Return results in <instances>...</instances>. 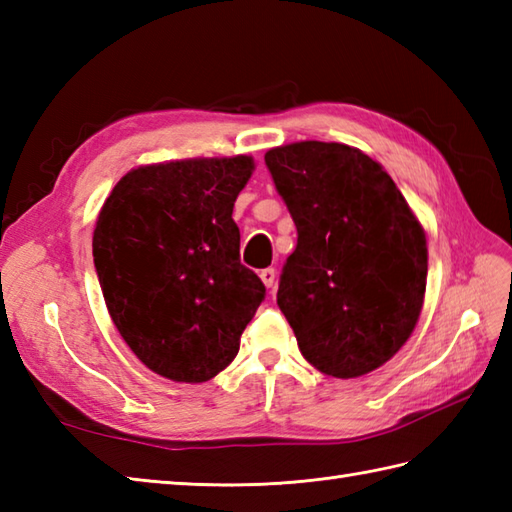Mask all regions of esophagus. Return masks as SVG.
Returning <instances> with one entry per match:
<instances>
[{"mask_svg": "<svg viewBox=\"0 0 512 512\" xmlns=\"http://www.w3.org/2000/svg\"><path fill=\"white\" fill-rule=\"evenodd\" d=\"M259 277H262L266 288H273L277 284V270L275 268H264L262 273H259Z\"/></svg>", "mask_w": 512, "mask_h": 512, "instance_id": "34e87169", "label": "esophagus"}]
</instances>
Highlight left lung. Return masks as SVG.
I'll use <instances>...</instances> for the list:
<instances>
[{
    "label": "left lung",
    "mask_w": 512,
    "mask_h": 512,
    "mask_svg": "<svg viewBox=\"0 0 512 512\" xmlns=\"http://www.w3.org/2000/svg\"><path fill=\"white\" fill-rule=\"evenodd\" d=\"M297 226L277 306L310 365L356 378L387 363L416 328L427 237L387 171L341 143H292L264 156Z\"/></svg>",
    "instance_id": "8db88e82"
}]
</instances>
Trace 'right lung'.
<instances>
[{"mask_svg":"<svg viewBox=\"0 0 512 512\" xmlns=\"http://www.w3.org/2000/svg\"><path fill=\"white\" fill-rule=\"evenodd\" d=\"M253 158L149 165L118 180L92 239L110 317L151 372L204 383L233 361L266 286L239 262L233 206Z\"/></svg>","mask_w":512,"mask_h":512,"instance_id":"1","label":"right lung"}]
</instances>
